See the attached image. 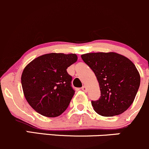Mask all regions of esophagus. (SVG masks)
Returning <instances> with one entry per match:
<instances>
[{"instance_id":"obj_1","label":"esophagus","mask_w":149,"mask_h":149,"mask_svg":"<svg viewBox=\"0 0 149 149\" xmlns=\"http://www.w3.org/2000/svg\"><path fill=\"white\" fill-rule=\"evenodd\" d=\"M81 89H82V91H85V92H86L87 91V88H86V86H82V88H81Z\"/></svg>"}]
</instances>
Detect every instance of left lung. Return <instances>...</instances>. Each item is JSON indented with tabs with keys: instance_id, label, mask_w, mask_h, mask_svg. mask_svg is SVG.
Listing matches in <instances>:
<instances>
[{
	"instance_id": "left-lung-1",
	"label": "left lung",
	"mask_w": 149,
	"mask_h": 149,
	"mask_svg": "<svg viewBox=\"0 0 149 149\" xmlns=\"http://www.w3.org/2000/svg\"><path fill=\"white\" fill-rule=\"evenodd\" d=\"M82 60L94 71L101 97L91 101L94 111L104 117L120 115L133 102L141 83L136 65L116 52H91L81 55Z\"/></svg>"
}]
</instances>
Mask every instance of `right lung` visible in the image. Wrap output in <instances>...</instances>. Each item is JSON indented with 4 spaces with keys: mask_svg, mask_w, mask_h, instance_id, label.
Wrapping results in <instances>:
<instances>
[{
    "mask_svg": "<svg viewBox=\"0 0 149 149\" xmlns=\"http://www.w3.org/2000/svg\"><path fill=\"white\" fill-rule=\"evenodd\" d=\"M77 60L76 54L52 52L37 57L24 68L21 78L24 95L36 112L55 118L67 109L75 91L66 69Z\"/></svg>",
    "mask_w": 149,
    "mask_h": 149,
    "instance_id": "add662e5",
    "label": "right lung"
}]
</instances>
